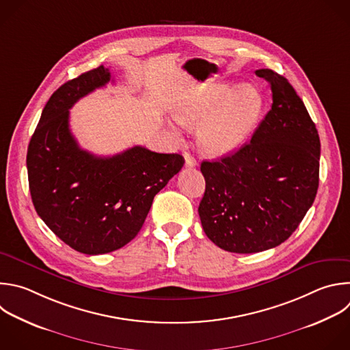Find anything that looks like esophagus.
Segmentation results:
<instances>
[{"mask_svg": "<svg viewBox=\"0 0 350 350\" xmlns=\"http://www.w3.org/2000/svg\"><path fill=\"white\" fill-rule=\"evenodd\" d=\"M184 158H185V166L187 167H195L196 166V159L193 157H191L188 152H184Z\"/></svg>", "mask_w": 350, "mask_h": 350, "instance_id": "esophagus-1", "label": "esophagus"}]
</instances>
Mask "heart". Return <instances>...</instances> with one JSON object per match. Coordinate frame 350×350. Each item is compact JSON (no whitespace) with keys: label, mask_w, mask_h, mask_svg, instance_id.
<instances>
[{"label":"heart","mask_w":350,"mask_h":350,"mask_svg":"<svg viewBox=\"0 0 350 350\" xmlns=\"http://www.w3.org/2000/svg\"><path fill=\"white\" fill-rule=\"evenodd\" d=\"M264 101L252 85L214 83L174 105V118L199 131L200 148L213 157L239 148L260 121ZM177 133V132H176Z\"/></svg>","instance_id":"1"}]
</instances>
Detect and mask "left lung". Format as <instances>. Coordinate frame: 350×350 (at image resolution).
Returning <instances> with one entry per match:
<instances>
[{
  "label": "left lung",
  "instance_id": "left-lung-1",
  "mask_svg": "<svg viewBox=\"0 0 350 350\" xmlns=\"http://www.w3.org/2000/svg\"><path fill=\"white\" fill-rule=\"evenodd\" d=\"M272 90V107L252 140L218 161H203L206 181L199 217L219 249L252 254L287 241L319 188L320 139L291 83L257 70Z\"/></svg>",
  "mask_w": 350,
  "mask_h": 350
}]
</instances>
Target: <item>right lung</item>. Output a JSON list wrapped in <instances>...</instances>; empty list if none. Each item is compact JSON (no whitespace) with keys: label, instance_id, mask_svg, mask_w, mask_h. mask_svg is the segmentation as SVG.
Masks as SVG:
<instances>
[{"label":"right lung","instance_id":"right-lung-1","mask_svg":"<svg viewBox=\"0 0 350 350\" xmlns=\"http://www.w3.org/2000/svg\"><path fill=\"white\" fill-rule=\"evenodd\" d=\"M111 81L104 66L62 85L48 100L27 148L33 204L53 234L89 254L118 250L136 238L154 196L177 174L184 158L135 146L112 157L79 148L70 108Z\"/></svg>","mask_w":350,"mask_h":350}]
</instances>
